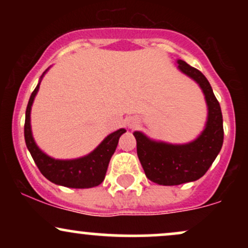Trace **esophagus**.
<instances>
[{
	"label": "esophagus",
	"mask_w": 248,
	"mask_h": 248,
	"mask_svg": "<svg viewBox=\"0 0 248 248\" xmlns=\"http://www.w3.org/2000/svg\"><path fill=\"white\" fill-rule=\"evenodd\" d=\"M136 126V122H130V124H129V128H134V127H135Z\"/></svg>",
	"instance_id": "esophagus-1"
}]
</instances>
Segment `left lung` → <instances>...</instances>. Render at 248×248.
<instances>
[{
  "mask_svg": "<svg viewBox=\"0 0 248 248\" xmlns=\"http://www.w3.org/2000/svg\"><path fill=\"white\" fill-rule=\"evenodd\" d=\"M178 70L198 84L205 98V127L191 142L182 144L155 141L142 132H134L139 160L150 181L160 186H178L205 175L223 146L224 129L220 105L205 76L182 59Z\"/></svg>",
  "mask_w": 248,
  "mask_h": 248,
  "instance_id": "left-lung-1",
  "label": "left lung"
}]
</instances>
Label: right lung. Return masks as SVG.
Returning <instances> with one entry per match:
<instances>
[{"label": "right lung", "instance_id": "obj_1", "mask_svg": "<svg viewBox=\"0 0 248 248\" xmlns=\"http://www.w3.org/2000/svg\"><path fill=\"white\" fill-rule=\"evenodd\" d=\"M49 69L42 75L35 91L31 93L29 102H28L24 124V139L28 150L30 152L36 166L38 167L43 176L57 186L73 187V189H88V187L98 186L105 179L110 157L115 152L119 139L122 134L126 133V129L120 128V129L110 133L93 152L82 156V157L72 158V160H58V158H53L45 154L37 146L32 136L30 115L31 107H32L33 100L38 93L39 85H41L43 77Z\"/></svg>", "mask_w": 248, "mask_h": 248}]
</instances>
